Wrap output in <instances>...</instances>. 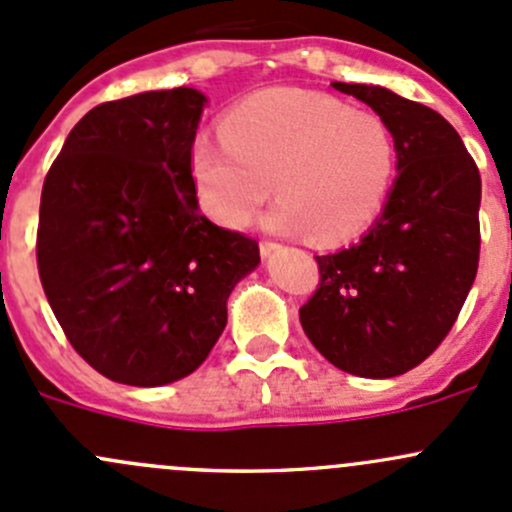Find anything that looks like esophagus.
<instances>
[{
    "label": "esophagus",
    "mask_w": 512,
    "mask_h": 512,
    "mask_svg": "<svg viewBox=\"0 0 512 512\" xmlns=\"http://www.w3.org/2000/svg\"><path fill=\"white\" fill-rule=\"evenodd\" d=\"M277 250H280V245H277V242H272V240H262V242H260L262 257H270L272 252H277Z\"/></svg>",
    "instance_id": "34e87169"
}]
</instances>
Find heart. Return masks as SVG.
<instances>
[{
	"mask_svg": "<svg viewBox=\"0 0 512 512\" xmlns=\"http://www.w3.org/2000/svg\"><path fill=\"white\" fill-rule=\"evenodd\" d=\"M396 173V143L376 113L339 98L272 89L220 123V141L198 138L190 180L200 208L223 227H245L267 195V227L339 245L374 223Z\"/></svg>",
	"mask_w": 512,
	"mask_h": 512,
	"instance_id": "b5f03b06",
	"label": "heart"
}]
</instances>
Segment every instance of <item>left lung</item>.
I'll return each instance as SVG.
<instances>
[{"label": "left lung", "mask_w": 512, "mask_h": 512, "mask_svg": "<svg viewBox=\"0 0 512 512\" xmlns=\"http://www.w3.org/2000/svg\"><path fill=\"white\" fill-rule=\"evenodd\" d=\"M334 89L374 108L396 143V183L359 242L317 257L299 322L327 361L364 379L406 374L436 352L471 292L480 255V173L456 128L381 86Z\"/></svg>", "instance_id": "8db88e82"}]
</instances>
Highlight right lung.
Masks as SVG:
<instances>
[{"instance_id": "obj_1", "label": "right lung", "mask_w": 512, "mask_h": 512, "mask_svg": "<svg viewBox=\"0 0 512 512\" xmlns=\"http://www.w3.org/2000/svg\"><path fill=\"white\" fill-rule=\"evenodd\" d=\"M203 106L180 86L91 108L41 188V287L71 347L118 384L193 374L260 262L257 240L198 210L190 151Z\"/></svg>"}]
</instances>
